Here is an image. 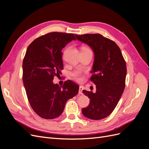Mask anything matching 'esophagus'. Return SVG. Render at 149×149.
<instances>
[{
	"instance_id": "34e87169",
	"label": "esophagus",
	"mask_w": 149,
	"mask_h": 149,
	"mask_svg": "<svg viewBox=\"0 0 149 149\" xmlns=\"http://www.w3.org/2000/svg\"><path fill=\"white\" fill-rule=\"evenodd\" d=\"M82 90H83V86H79V94L82 95Z\"/></svg>"
}]
</instances>
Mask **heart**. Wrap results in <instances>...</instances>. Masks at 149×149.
<instances>
[{
  "mask_svg": "<svg viewBox=\"0 0 149 149\" xmlns=\"http://www.w3.org/2000/svg\"><path fill=\"white\" fill-rule=\"evenodd\" d=\"M86 49H90L86 46H83L82 47V50H86ZM71 75H72V78L75 79V80H76V81H80L82 80V72L80 70H74L71 74Z\"/></svg>",
  "mask_w": 149,
  "mask_h": 149,
  "instance_id": "b5f03b06",
  "label": "heart"
}]
</instances>
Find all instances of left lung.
Wrapping results in <instances>:
<instances>
[{
  "label": "left lung",
  "mask_w": 149,
  "mask_h": 149,
  "mask_svg": "<svg viewBox=\"0 0 149 149\" xmlns=\"http://www.w3.org/2000/svg\"><path fill=\"white\" fill-rule=\"evenodd\" d=\"M75 37L90 46L95 53L91 81L96 85V91H82L90 99L89 105L82 109V114L93 120L104 119L116 108L125 88L126 61L117 44L101 34Z\"/></svg>",
  "instance_id": "8db88e82"
}]
</instances>
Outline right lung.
Wrapping results in <instances>:
<instances>
[{"label":"right lung","mask_w":149,"mask_h":149,"mask_svg":"<svg viewBox=\"0 0 149 149\" xmlns=\"http://www.w3.org/2000/svg\"><path fill=\"white\" fill-rule=\"evenodd\" d=\"M74 34L50 32L37 38L28 47L23 61V82L33 111L43 119L60 116L79 87L70 80L60 87L53 80L63 69L61 50L75 40Z\"/></svg>","instance_id":"1"}]
</instances>
